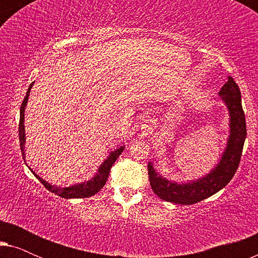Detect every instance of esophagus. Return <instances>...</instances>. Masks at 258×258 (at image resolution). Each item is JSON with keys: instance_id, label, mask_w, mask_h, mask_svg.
<instances>
[{"instance_id": "obj_1", "label": "esophagus", "mask_w": 258, "mask_h": 258, "mask_svg": "<svg viewBox=\"0 0 258 258\" xmlns=\"http://www.w3.org/2000/svg\"><path fill=\"white\" fill-rule=\"evenodd\" d=\"M142 126H143L144 129H149V123H148V122L146 121V122H144L143 124H142Z\"/></svg>"}]
</instances>
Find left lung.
<instances>
[{
	"mask_svg": "<svg viewBox=\"0 0 258 258\" xmlns=\"http://www.w3.org/2000/svg\"><path fill=\"white\" fill-rule=\"evenodd\" d=\"M220 98L229 111V136L227 147L221 155L220 161L203 177L178 183L170 181L154 168L153 162L148 164V175L153 191L161 200L176 204H194L208 199L223 189L237 170L246 136L245 116L242 108L239 88L232 77L220 90Z\"/></svg>",
	"mask_w": 258,
	"mask_h": 258,
	"instance_id": "1",
	"label": "left lung"
}]
</instances>
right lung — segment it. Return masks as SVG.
Wrapping results in <instances>:
<instances>
[{
	"label": "right lung",
	"instance_id": "obj_1",
	"mask_svg": "<svg viewBox=\"0 0 258 258\" xmlns=\"http://www.w3.org/2000/svg\"><path fill=\"white\" fill-rule=\"evenodd\" d=\"M33 82L28 88V91L26 94V97L21 104V109H20V124H19V135H20V147H21V153H22V156L26 161V150H24V146H26V130H24V111H26V107L28 103V98H29V94L31 88L34 86ZM124 150V146L118 147L117 149H115L114 151H110L109 156L105 158L103 163L100 165L98 170L96 174H95L94 177H91L88 181L81 182V183H76V184L69 185V186H57V185H52L51 183H49L43 179L42 177H40L36 172H35L33 169L30 167H27L30 169V171L36 176V178L40 181L42 184H43L45 188H47L49 191L54 192L55 195L61 196L63 199H86V197H90L97 194L100 190L103 188L105 182H107L109 172H110V169L112 167V164L115 163V161L117 160L119 155L122 154V151Z\"/></svg>",
	"mask_w": 258,
	"mask_h": 258
}]
</instances>
